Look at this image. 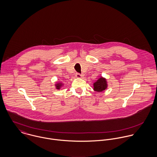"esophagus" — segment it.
I'll list each match as a JSON object with an SVG mask.
<instances>
[{
	"label": "esophagus",
	"mask_w": 157,
	"mask_h": 157,
	"mask_svg": "<svg viewBox=\"0 0 157 157\" xmlns=\"http://www.w3.org/2000/svg\"><path fill=\"white\" fill-rule=\"evenodd\" d=\"M75 76H76V77H77V78H81V77H82L83 76V74H80V73H76Z\"/></svg>",
	"instance_id": "34e87169"
}]
</instances>
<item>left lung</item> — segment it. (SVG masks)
<instances>
[{"label":"left lung","instance_id":"1","mask_svg":"<svg viewBox=\"0 0 157 157\" xmlns=\"http://www.w3.org/2000/svg\"><path fill=\"white\" fill-rule=\"evenodd\" d=\"M107 88V83L104 78L101 77L94 83V90L97 92H101Z\"/></svg>","mask_w":157,"mask_h":157}]
</instances>
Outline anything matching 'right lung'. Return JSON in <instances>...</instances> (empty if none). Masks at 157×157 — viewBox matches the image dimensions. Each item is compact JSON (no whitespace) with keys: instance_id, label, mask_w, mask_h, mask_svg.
Instances as JSON below:
<instances>
[{"instance_id":"1","label":"right lung","mask_w":157,"mask_h":157,"mask_svg":"<svg viewBox=\"0 0 157 157\" xmlns=\"http://www.w3.org/2000/svg\"><path fill=\"white\" fill-rule=\"evenodd\" d=\"M60 86H61V85H60V84H57V85H56V88H57V90H59V89H60Z\"/></svg>"}]
</instances>
